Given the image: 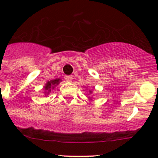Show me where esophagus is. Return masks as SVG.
Segmentation results:
<instances>
[{
	"label": "esophagus",
	"instance_id": "obj_1",
	"mask_svg": "<svg viewBox=\"0 0 158 158\" xmlns=\"http://www.w3.org/2000/svg\"><path fill=\"white\" fill-rule=\"evenodd\" d=\"M65 80H66V82H72V80H73V76H65Z\"/></svg>",
	"mask_w": 158,
	"mask_h": 158
}]
</instances>
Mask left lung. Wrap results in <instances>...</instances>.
<instances>
[{
	"label": "left lung",
	"mask_w": 158,
	"mask_h": 158,
	"mask_svg": "<svg viewBox=\"0 0 158 158\" xmlns=\"http://www.w3.org/2000/svg\"><path fill=\"white\" fill-rule=\"evenodd\" d=\"M89 93H92V91H89Z\"/></svg>",
	"instance_id": "left-lung-1"
}]
</instances>
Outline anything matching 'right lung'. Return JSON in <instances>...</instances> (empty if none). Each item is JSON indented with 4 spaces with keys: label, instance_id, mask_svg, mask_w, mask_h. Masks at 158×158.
<instances>
[{
    "label": "right lung",
    "instance_id": "obj_1",
    "mask_svg": "<svg viewBox=\"0 0 158 158\" xmlns=\"http://www.w3.org/2000/svg\"><path fill=\"white\" fill-rule=\"evenodd\" d=\"M61 81L60 79H53V80L51 81H48L47 82V84L44 86V89H45V95H48V94L50 92L51 89L55 88L56 85H58L60 83V82Z\"/></svg>",
    "mask_w": 158,
    "mask_h": 158
}]
</instances>
